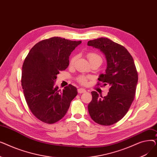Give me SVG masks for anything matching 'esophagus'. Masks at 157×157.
<instances>
[{
  "mask_svg": "<svg viewBox=\"0 0 157 157\" xmlns=\"http://www.w3.org/2000/svg\"><path fill=\"white\" fill-rule=\"evenodd\" d=\"M78 92L79 94H83V93L86 92V90H85V89H83V88H79V89L78 90Z\"/></svg>",
  "mask_w": 157,
  "mask_h": 157,
  "instance_id": "34e87169",
  "label": "esophagus"
}]
</instances>
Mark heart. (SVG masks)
I'll return each mask as SVG.
<instances>
[{"label":"heart","mask_w":157,"mask_h":157,"mask_svg":"<svg viewBox=\"0 0 157 157\" xmlns=\"http://www.w3.org/2000/svg\"><path fill=\"white\" fill-rule=\"evenodd\" d=\"M87 57H88L89 61L90 62V63H92L94 62H98L101 64L102 62V59L101 56L99 54H98L95 52L88 53ZM76 59H77V55L73 56L70 60V62H69L70 65H71V66L73 65L74 64V63H75ZM77 81L79 82V83H81L82 85H85L87 83V78L85 76H81L77 78Z\"/></svg>","instance_id":"1"}]
</instances>
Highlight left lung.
Returning a JSON list of instances; mask_svg holds the SVG:
<instances>
[{
    "mask_svg": "<svg viewBox=\"0 0 157 157\" xmlns=\"http://www.w3.org/2000/svg\"><path fill=\"white\" fill-rule=\"evenodd\" d=\"M88 46L99 49L105 55L108 66L104 74L100 75L97 85H109L105 97L92 92V100L88 105L91 118L101 125H111L128 112L134 101L138 81L137 71L127 49L105 37L89 40Z\"/></svg>",
    "mask_w": 157,
    "mask_h": 157,
    "instance_id": "obj_1",
    "label": "left lung"
}]
</instances>
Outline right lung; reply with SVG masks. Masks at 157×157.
Segmentation results:
<instances>
[{
    "instance_id": "1",
    "label": "right lung",
    "mask_w": 157,
    "mask_h": 157,
    "mask_svg": "<svg viewBox=\"0 0 157 157\" xmlns=\"http://www.w3.org/2000/svg\"><path fill=\"white\" fill-rule=\"evenodd\" d=\"M81 43L59 37L44 39L32 48L22 66L21 86L32 114L39 120L53 124L67 113L78 94L72 85L62 90L54 87L56 75L68 67L71 52Z\"/></svg>"
}]
</instances>
